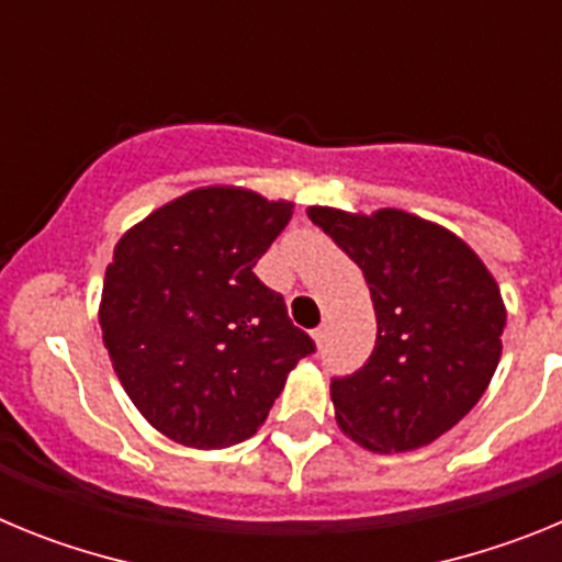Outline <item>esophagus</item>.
Listing matches in <instances>:
<instances>
[{
  "mask_svg": "<svg viewBox=\"0 0 562 562\" xmlns=\"http://www.w3.org/2000/svg\"><path fill=\"white\" fill-rule=\"evenodd\" d=\"M312 337H315L317 346H324V342H326V326H317V329L312 331Z\"/></svg>",
  "mask_w": 562,
  "mask_h": 562,
  "instance_id": "1",
  "label": "esophagus"
}]
</instances>
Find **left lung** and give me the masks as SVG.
<instances>
[{
  "label": "left lung",
  "instance_id": "left-lung-1",
  "mask_svg": "<svg viewBox=\"0 0 562 562\" xmlns=\"http://www.w3.org/2000/svg\"><path fill=\"white\" fill-rule=\"evenodd\" d=\"M310 220L362 270L376 315L374 351L331 376L337 425L374 453H405L448 434L493 380L506 324L498 284L445 227L382 207Z\"/></svg>",
  "mask_w": 562,
  "mask_h": 562
}]
</instances>
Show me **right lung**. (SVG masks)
<instances>
[{"label":"right lung","mask_w":562,"mask_h":562,"mask_svg":"<svg viewBox=\"0 0 562 562\" xmlns=\"http://www.w3.org/2000/svg\"><path fill=\"white\" fill-rule=\"evenodd\" d=\"M290 202L200 188L114 247L101 297L103 346L154 428L188 448H231L265 425L315 340L252 267L286 227Z\"/></svg>","instance_id":"add662e5"}]
</instances>
